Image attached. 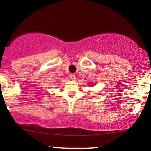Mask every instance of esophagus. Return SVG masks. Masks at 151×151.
<instances>
[{
    "label": "esophagus",
    "mask_w": 151,
    "mask_h": 151,
    "mask_svg": "<svg viewBox=\"0 0 151 151\" xmlns=\"http://www.w3.org/2000/svg\"><path fill=\"white\" fill-rule=\"evenodd\" d=\"M70 78H71V80H76V76L75 74H71V75L70 76Z\"/></svg>",
    "instance_id": "34e87169"
}]
</instances>
